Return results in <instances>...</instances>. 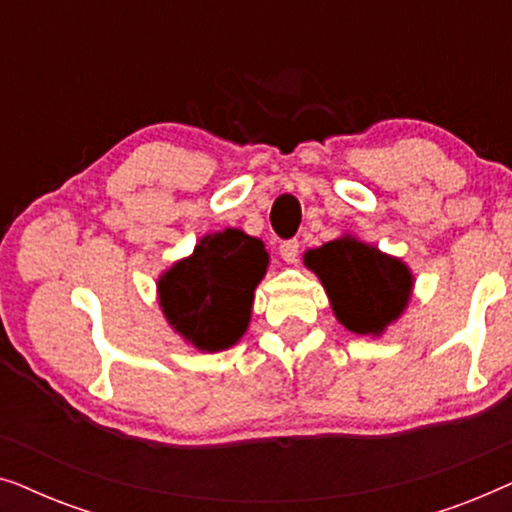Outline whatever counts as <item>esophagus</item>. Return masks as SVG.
Listing matches in <instances>:
<instances>
[{
    "label": "esophagus",
    "instance_id": "34e87169",
    "mask_svg": "<svg viewBox=\"0 0 512 512\" xmlns=\"http://www.w3.org/2000/svg\"><path fill=\"white\" fill-rule=\"evenodd\" d=\"M279 254L286 263H296L298 261V254H300V242L298 240H284L279 244Z\"/></svg>",
    "mask_w": 512,
    "mask_h": 512
}]
</instances>
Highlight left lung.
Masks as SVG:
<instances>
[{"mask_svg": "<svg viewBox=\"0 0 512 512\" xmlns=\"http://www.w3.org/2000/svg\"><path fill=\"white\" fill-rule=\"evenodd\" d=\"M305 265L321 279L335 317L352 333L380 335L410 300L408 265L354 237L307 251Z\"/></svg>", "mask_w": 512, "mask_h": 512, "instance_id": "obj_1", "label": "left lung"}]
</instances>
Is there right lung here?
Listing matches in <instances>:
<instances>
[{
	"label": "right lung",
	"instance_id": "right-lung-1",
	"mask_svg": "<svg viewBox=\"0 0 512 512\" xmlns=\"http://www.w3.org/2000/svg\"><path fill=\"white\" fill-rule=\"evenodd\" d=\"M268 268L263 242L242 230L202 237L193 256L158 279L167 321L202 352L235 345L249 326L254 289Z\"/></svg>",
	"mask_w": 512,
	"mask_h": 512
}]
</instances>
